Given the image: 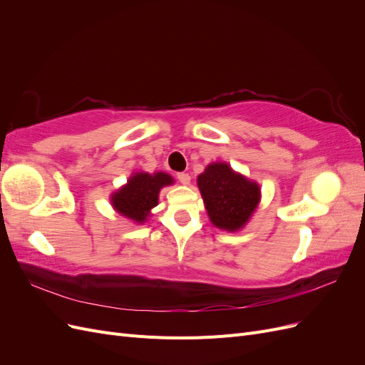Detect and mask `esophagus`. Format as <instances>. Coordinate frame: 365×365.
I'll list each match as a JSON object with an SVG mask.
<instances>
[{
    "instance_id": "esophagus-1",
    "label": "esophagus",
    "mask_w": 365,
    "mask_h": 365,
    "mask_svg": "<svg viewBox=\"0 0 365 365\" xmlns=\"http://www.w3.org/2000/svg\"><path fill=\"white\" fill-rule=\"evenodd\" d=\"M178 181L181 182V184H184V185H187V184H190V175L189 173H178Z\"/></svg>"
}]
</instances>
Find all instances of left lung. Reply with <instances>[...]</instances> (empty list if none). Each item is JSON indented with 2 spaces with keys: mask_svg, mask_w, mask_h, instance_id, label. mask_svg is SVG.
I'll return each instance as SVG.
<instances>
[{
  "mask_svg": "<svg viewBox=\"0 0 365 365\" xmlns=\"http://www.w3.org/2000/svg\"><path fill=\"white\" fill-rule=\"evenodd\" d=\"M207 215L212 224L225 231L244 228L260 202L256 181L235 172L227 163H213L197 176Z\"/></svg>",
  "mask_w": 365,
  "mask_h": 365,
  "instance_id": "left-lung-1",
  "label": "left lung"
}]
</instances>
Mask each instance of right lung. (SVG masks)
Here are the masks:
<instances>
[{
  "mask_svg": "<svg viewBox=\"0 0 365 365\" xmlns=\"http://www.w3.org/2000/svg\"><path fill=\"white\" fill-rule=\"evenodd\" d=\"M170 184H173V178L165 172L134 173L128 184L111 195V204L121 216L143 224L149 217L150 210L158 204L160 190Z\"/></svg>",
  "mask_w": 365,
  "mask_h": 365,
  "instance_id": "1",
  "label": "right lung"
}]
</instances>
